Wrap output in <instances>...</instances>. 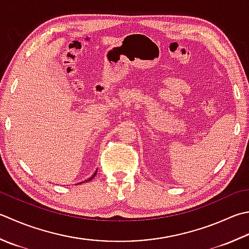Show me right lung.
I'll list each match as a JSON object with an SVG mask.
<instances>
[{
    "label": "right lung",
    "mask_w": 249,
    "mask_h": 249,
    "mask_svg": "<svg viewBox=\"0 0 249 249\" xmlns=\"http://www.w3.org/2000/svg\"><path fill=\"white\" fill-rule=\"evenodd\" d=\"M96 174H97V170H96V173H95V174H94V175H92V176H91V177H90V178H89V179H87V180H86V182H89V181H90V180H91V179H92V178H94V177H95V176H96ZM80 183H83V182H80Z\"/></svg>",
    "instance_id": "right-lung-1"
}]
</instances>
